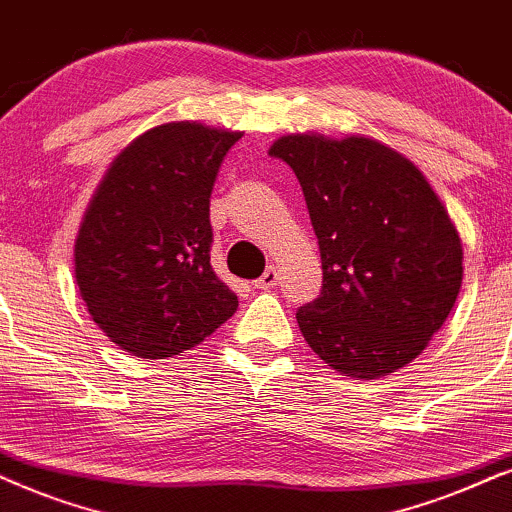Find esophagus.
Here are the masks:
<instances>
[{
  "instance_id": "esophagus-1",
  "label": "esophagus",
  "mask_w": 512,
  "mask_h": 512,
  "mask_svg": "<svg viewBox=\"0 0 512 512\" xmlns=\"http://www.w3.org/2000/svg\"><path fill=\"white\" fill-rule=\"evenodd\" d=\"M276 283H278V271H276V267H269L260 278H257L255 283H252V286L262 288V290H269V288H274Z\"/></svg>"
}]
</instances>
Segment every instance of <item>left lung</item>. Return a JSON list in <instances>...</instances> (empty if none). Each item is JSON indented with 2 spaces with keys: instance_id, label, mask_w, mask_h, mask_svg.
<instances>
[{
  "instance_id": "left-lung-1",
  "label": "left lung",
  "mask_w": 512,
  "mask_h": 512,
  "mask_svg": "<svg viewBox=\"0 0 512 512\" xmlns=\"http://www.w3.org/2000/svg\"><path fill=\"white\" fill-rule=\"evenodd\" d=\"M290 165L319 238L323 286L297 323L328 366L357 380L411 364L461 290V238L411 160L366 137L286 134Z\"/></svg>"
}]
</instances>
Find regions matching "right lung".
<instances>
[{
  "instance_id": "add662e5",
  "label": "right lung",
  "mask_w": 512,
  "mask_h": 512,
  "mask_svg": "<svg viewBox=\"0 0 512 512\" xmlns=\"http://www.w3.org/2000/svg\"><path fill=\"white\" fill-rule=\"evenodd\" d=\"M243 132L167 122L113 160L75 241V281L96 326L141 359L210 338L238 297L210 264V196Z\"/></svg>"
}]
</instances>
